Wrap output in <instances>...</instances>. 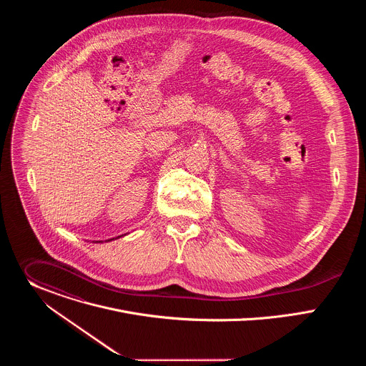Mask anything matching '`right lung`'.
<instances>
[{"label":"right lung","instance_id":"add662e5","mask_svg":"<svg viewBox=\"0 0 366 366\" xmlns=\"http://www.w3.org/2000/svg\"><path fill=\"white\" fill-rule=\"evenodd\" d=\"M110 240H113V239H110Z\"/></svg>","mask_w":366,"mask_h":366}]
</instances>
